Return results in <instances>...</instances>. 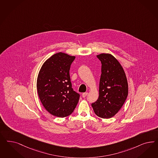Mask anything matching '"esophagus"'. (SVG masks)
I'll list each match as a JSON object with an SVG mask.
<instances>
[{
    "label": "esophagus",
    "instance_id": "1",
    "mask_svg": "<svg viewBox=\"0 0 158 158\" xmlns=\"http://www.w3.org/2000/svg\"><path fill=\"white\" fill-rule=\"evenodd\" d=\"M87 95H88V92H84V93H83L82 94V97H83V98H85V97L87 96Z\"/></svg>",
    "mask_w": 158,
    "mask_h": 158
}]
</instances>
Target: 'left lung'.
Instances as JSON below:
<instances>
[{"label": "left lung", "mask_w": 158, "mask_h": 158, "mask_svg": "<svg viewBox=\"0 0 158 158\" xmlns=\"http://www.w3.org/2000/svg\"><path fill=\"white\" fill-rule=\"evenodd\" d=\"M97 57L102 63L99 98L92 103L98 116L109 118L122 108L128 95V87L125 72L117 59L109 53H101Z\"/></svg>", "instance_id": "left-lung-1"}]
</instances>
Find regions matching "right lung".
Segmentation results:
<instances>
[{"mask_svg": "<svg viewBox=\"0 0 158 158\" xmlns=\"http://www.w3.org/2000/svg\"><path fill=\"white\" fill-rule=\"evenodd\" d=\"M75 56L59 52L44 62L39 72L36 88L42 104L51 114L65 117L73 112L80 95L71 87L70 69Z\"/></svg>", "mask_w": 158, "mask_h": 158, "instance_id": "add662e5", "label": "right lung"}]
</instances>
